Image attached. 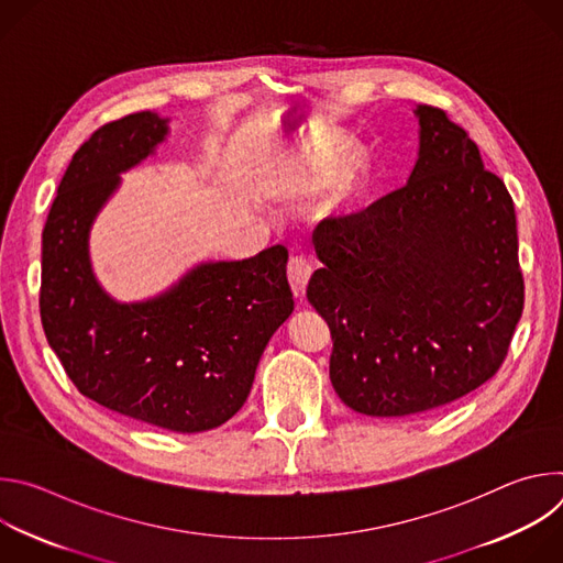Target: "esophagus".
Instances as JSON below:
<instances>
[{"label": "esophagus", "mask_w": 563, "mask_h": 563, "mask_svg": "<svg viewBox=\"0 0 563 563\" xmlns=\"http://www.w3.org/2000/svg\"><path fill=\"white\" fill-rule=\"evenodd\" d=\"M311 263L305 258V256H294L287 265V278H289V285H291V291L296 298H305V289H307V283L311 278Z\"/></svg>", "instance_id": "1"}]
</instances>
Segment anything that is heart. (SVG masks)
I'll return each instance as SVG.
<instances>
[{"instance_id": "heart-1", "label": "heart", "mask_w": 563, "mask_h": 563, "mask_svg": "<svg viewBox=\"0 0 563 563\" xmlns=\"http://www.w3.org/2000/svg\"><path fill=\"white\" fill-rule=\"evenodd\" d=\"M365 157L363 151L354 144H347L330 167V191H328V209L343 207L356 191Z\"/></svg>"}]
</instances>
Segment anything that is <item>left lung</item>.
Returning a JSON list of instances; mask_svg holds the SVG:
<instances>
[{
	"label": "left lung",
	"mask_w": 563,
	"mask_h": 563,
	"mask_svg": "<svg viewBox=\"0 0 563 563\" xmlns=\"http://www.w3.org/2000/svg\"><path fill=\"white\" fill-rule=\"evenodd\" d=\"M408 183L313 231L307 300L328 320L330 378L367 417L441 408L501 367L523 311L517 216L445 111L419 104Z\"/></svg>",
	"instance_id": "1"
}]
</instances>
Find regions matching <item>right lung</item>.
Returning <instances> with one entry per match:
<instances>
[{"mask_svg":"<svg viewBox=\"0 0 563 563\" xmlns=\"http://www.w3.org/2000/svg\"><path fill=\"white\" fill-rule=\"evenodd\" d=\"M169 135L142 111L98 129L70 159L42 233L40 313L48 345L96 404L163 430L194 434L229 421L252 391L258 361L294 311L287 250L209 261L167 291L120 302L96 278L91 227Z\"/></svg>","mask_w":563,"mask_h":563,"instance_id":"obj_1","label":"right lung"}]
</instances>
